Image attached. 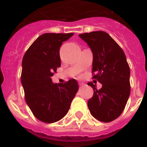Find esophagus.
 I'll list each match as a JSON object with an SVG mask.
<instances>
[{"label":"esophagus","instance_id":"esophagus-1","mask_svg":"<svg viewBox=\"0 0 147 147\" xmlns=\"http://www.w3.org/2000/svg\"><path fill=\"white\" fill-rule=\"evenodd\" d=\"M79 85H80V87H82L84 85V83H79Z\"/></svg>","mask_w":147,"mask_h":147}]
</instances>
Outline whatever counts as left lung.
<instances>
[{"label": "left lung", "instance_id": "1", "mask_svg": "<svg viewBox=\"0 0 147 147\" xmlns=\"http://www.w3.org/2000/svg\"><path fill=\"white\" fill-rule=\"evenodd\" d=\"M93 53V78L102 84L100 89L88 82L94 94L88 106L94 118L111 122L124 110L130 93V67L123 49L111 36L104 31L79 34Z\"/></svg>", "mask_w": 147, "mask_h": 147}]
</instances>
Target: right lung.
Returning <instances> with one entry per match:
<instances>
[{"label":"right lung","mask_w":147,"mask_h":147,"mask_svg":"<svg viewBox=\"0 0 147 147\" xmlns=\"http://www.w3.org/2000/svg\"><path fill=\"white\" fill-rule=\"evenodd\" d=\"M73 35V33L42 34L23 58L21 83L25 100L33 115L44 123L61 120L69 111L78 90L74 78L63 84H54L51 78L61 65L59 49L62 42Z\"/></svg>","instance_id":"1"}]
</instances>
